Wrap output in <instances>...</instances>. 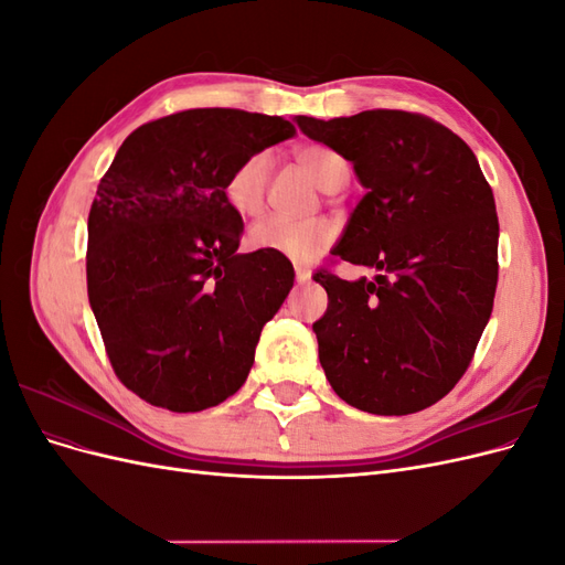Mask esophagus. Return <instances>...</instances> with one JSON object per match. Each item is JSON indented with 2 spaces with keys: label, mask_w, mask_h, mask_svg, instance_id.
I'll list each match as a JSON object with an SVG mask.
<instances>
[{
  "label": "esophagus",
  "mask_w": 565,
  "mask_h": 565,
  "mask_svg": "<svg viewBox=\"0 0 565 565\" xmlns=\"http://www.w3.org/2000/svg\"><path fill=\"white\" fill-rule=\"evenodd\" d=\"M295 273H297V282H309V280H311V268L297 266V268H295Z\"/></svg>",
  "instance_id": "esophagus-1"
}]
</instances>
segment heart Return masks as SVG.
Returning a JSON list of instances; mask_svg holds the SVG:
<instances>
[{"mask_svg":"<svg viewBox=\"0 0 565 565\" xmlns=\"http://www.w3.org/2000/svg\"><path fill=\"white\" fill-rule=\"evenodd\" d=\"M299 167L309 174L320 191L337 193L349 181L351 167L339 150L324 143H303L295 150ZM273 158L268 150H256L237 162L224 183V193L231 207L254 218L266 210L270 188ZM337 237V226L330 218H292V216H268L249 231V245L266 254L285 256L289 262H311L328 249Z\"/></svg>","mask_w":565,"mask_h":565,"instance_id":"b5f03b06","label":"heart"}]
</instances>
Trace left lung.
I'll list each match as a JSON object with an SVG mask.
<instances>
[{"label":"left lung","instance_id":"obj_1","mask_svg":"<svg viewBox=\"0 0 565 565\" xmlns=\"http://www.w3.org/2000/svg\"><path fill=\"white\" fill-rule=\"evenodd\" d=\"M297 125L353 162L367 188L332 249L337 262L382 270L355 282L316 273L330 299L313 322L324 377L363 413H419L461 380L492 313V188L471 148L419 113L297 115Z\"/></svg>","mask_w":565,"mask_h":565}]
</instances>
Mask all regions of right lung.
Here are the masks:
<instances>
[{
    "instance_id": "1",
    "label": "right lung",
    "mask_w": 565,
    "mask_h": 565,
    "mask_svg": "<svg viewBox=\"0 0 565 565\" xmlns=\"http://www.w3.org/2000/svg\"><path fill=\"white\" fill-rule=\"evenodd\" d=\"M297 129L282 117L193 108L134 129L89 210L87 289L110 365L136 396L200 413L247 380L264 324L295 285L285 256L237 254L233 167Z\"/></svg>"
}]
</instances>
